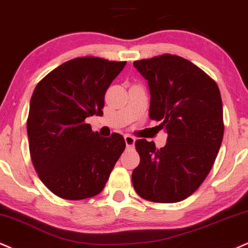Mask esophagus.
I'll list each match as a JSON object with an SVG mask.
<instances>
[{
    "instance_id": "1",
    "label": "esophagus",
    "mask_w": 248,
    "mask_h": 248,
    "mask_svg": "<svg viewBox=\"0 0 248 248\" xmlns=\"http://www.w3.org/2000/svg\"><path fill=\"white\" fill-rule=\"evenodd\" d=\"M124 139H125V143H126L127 147H133L134 143H136V138L132 136H130V134L124 136Z\"/></svg>"
}]
</instances>
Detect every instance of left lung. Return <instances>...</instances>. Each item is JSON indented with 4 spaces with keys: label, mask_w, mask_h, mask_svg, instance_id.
Returning a JSON list of instances; mask_svg holds the SVG:
<instances>
[{
    "label": "left lung",
    "mask_w": 248,
    "mask_h": 248,
    "mask_svg": "<svg viewBox=\"0 0 248 248\" xmlns=\"http://www.w3.org/2000/svg\"><path fill=\"white\" fill-rule=\"evenodd\" d=\"M148 81L149 117L168 133L164 147L140 139L139 166L133 187L145 200L178 202L189 197L208 176L224 133L218 86L189 61L164 54L133 62Z\"/></svg>",
    "instance_id": "1"
}]
</instances>
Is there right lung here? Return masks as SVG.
Here are the masks:
<instances>
[{
    "mask_svg": "<svg viewBox=\"0 0 248 248\" xmlns=\"http://www.w3.org/2000/svg\"><path fill=\"white\" fill-rule=\"evenodd\" d=\"M126 62L77 57L48 73L31 97L27 136L39 178L57 197L99 194L125 149L121 134L93 132L85 119L102 116L105 94Z\"/></svg>",
    "mask_w": 248,
    "mask_h": 248,
    "instance_id": "obj_1",
    "label": "right lung"
}]
</instances>
